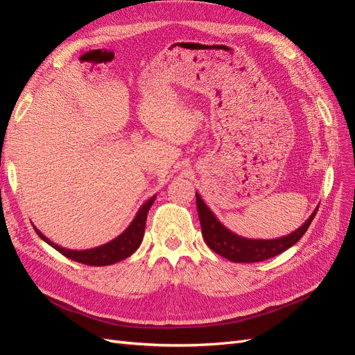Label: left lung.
I'll list each match as a JSON object with an SVG mask.
<instances>
[{"mask_svg": "<svg viewBox=\"0 0 355 355\" xmlns=\"http://www.w3.org/2000/svg\"><path fill=\"white\" fill-rule=\"evenodd\" d=\"M196 200H197V210H198V218L201 223V232L206 244L210 249L218 253L219 256L225 257L231 262H244V263H252V262H261L266 261L270 257H274L277 254L283 253L287 250L288 247L296 244L302 235L306 232L308 227L313 222L317 209L313 211V214L305 220L302 227L293 231L292 234L284 235L282 239H274V240H252L241 237V235L234 234L230 231L222 222L214 216V213L206 206V202L202 201L198 192H196Z\"/></svg>", "mask_w": 355, "mask_h": 355, "instance_id": "1", "label": "left lung"}]
</instances>
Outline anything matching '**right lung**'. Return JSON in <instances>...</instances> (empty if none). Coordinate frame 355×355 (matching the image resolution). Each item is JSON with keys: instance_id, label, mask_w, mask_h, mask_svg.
I'll use <instances>...</instances> for the list:
<instances>
[{"instance_id": "1", "label": "right lung", "mask_w": 355, "mask_h": 355, "mask_svg": "<svg viewBox=\"0 0 355 355\" xmlns=\"http://www.w3.org/2000/svg\"><path fill=\"white\" fill-rule=\"evenodd\" d=\"M154 201H155V196L149 198L145 204H142V207L139 209V211L136 213V216L132 220V223L128 225L127 230H124L116 239H114L112 241L106 243L103 245L94 247V249H87V250L65 249V247H60L53 241H50L46 235H42L35 227L34 228H35L37 234L40 235L41 240H44L49 245L53 247V249H56L59 253L69 257V259H72L75 262H80L84 265H92V266L112 265V263L120 262V261L125 259V257L133 254L137 250V247L141 245V243L144 240V234H145L146 214H148V210L151 209Z\"/></svg>"}]
</instances>
